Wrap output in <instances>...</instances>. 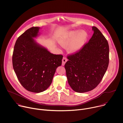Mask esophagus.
Returning <instances> with one entry per match:
<instances>
[{"label":"esophagus","instance_id":"34e87169","mask_svg":"<svg viewBox=\"0 0 123 123\" xmlns=\"http://www.w3.org/2000/svg\"><path fill=\"white\" fill-rule=\"evenodd\" d=\"M67 61H68V59H67V58L65 57H64L63 58V59H62V66H64L65 64V63H66V62H67Z\"/></svg>","mask_w":123,"mask_h":123}]
</instances>
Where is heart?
Wrapping results in <instances>:
<instances>
[{"label": "heart", "mask_w": 123, "mask_h": 123, "mask_svg": "<svg viewBox=\"0 0 123 123\" xmlns=\"http://www.w3.org/2000/svg\"><path fill=\"white\" fill-rule=\"evenodd\" d=\"M88 34L84 30H76L69 32L59 41L61 45L68 48L71 54H75L79 51L85 45Z\"/></svg>", "instance_id": "obj_1"}]
</instances>
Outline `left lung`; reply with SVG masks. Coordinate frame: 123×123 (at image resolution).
<instances>
[{
  "label": "left lung",
  "instance_id": "8db88e82",
  "mask_svg": "<svg viewBox=\"0 0 123 123\" xmlns=\"http://www.w3.org/2000/svg\"><path fill=\"white\" fill-rule=\"evenodd\" d=\"M88 43L79 51L68 56L65 65L68 82L75 92L84 93L93 90L106 72L109 63L108 42L95 27Z\"/></svg>",
  "mask_w": 123,
  "mask_h": 123
}]
</instances>
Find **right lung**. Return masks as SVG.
Returning a JSON list of instances; mask_svg holds the SVG:
<instances>
[{
    "label": "right lung",
    "instance_id": "obj_1",
    "mask_svg": "<svg viewBox=\"0 0 123 123\" xmlns=\"http://www.w3.org/2000/svg\"><path fill=\"white\" fill-rule=\"evenodd\" d=\"M38 27H31L17 38L12 55L14 71L27 91L39 93L50 85L63 55H54L34 39L40 35Z\"/></svg>",
    "mask_w": 123,
    "mask_h": 123
}]
</instances>
